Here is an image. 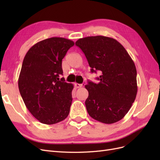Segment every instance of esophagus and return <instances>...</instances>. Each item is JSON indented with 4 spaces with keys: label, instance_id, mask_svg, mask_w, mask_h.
Instances as JSON below:
<instances>
[{
    "label": "esophagus",
    "instance_id": "esophagus-1",
    "mask_svg": "<svg viewBox=\"0 0 160 160\" xmlns=\"http://www.w3.org/2000/svg\"><path fill=\"white\" fill-rule=\"evenodd\" d=\"M75 88H81L82 86H83V85L79 84V83H75Z\"/></svg>",
    "mask_w": 160,
    "mask_h": 160
}]
</instances>
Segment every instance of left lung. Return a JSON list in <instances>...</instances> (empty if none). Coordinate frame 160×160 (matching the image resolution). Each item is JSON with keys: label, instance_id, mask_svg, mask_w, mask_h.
<instances>
[{"label": "left lung", "instance_id": "obj_1", "mask_svg": "<svg viewBox=\"0 0 160 160\" xmlns=\"http://www.w3.org/2000/svg\"><path fill=\"white\" fill-rule=\"evenodd\" d=\"M85 54L91 72L99 71V83L88 81L85 101L91 117L103 123H113L124 118L138 92L137 71L122 44L113 38L93 36L75 42Z\"/></svg>", "mask_w": 160, "mask_h": 160}]
</instances>
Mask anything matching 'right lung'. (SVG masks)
Listing matches in <instances>:
<instances>
[{
  "instance_id": "right-lung-1",
  "label": "right lung",
  "mask_w": 160,
  "mask_h": 160,
  "mask_svg": "<svg viewBox=\"0 0 160 160\" xmlns=\"http://www.w3.org/2000/svg\"><path fill=\"white\" fill-rule=\"evenodd\" d=\"M74 42L52 37L34 45L24 58L18 89L27 108L42 123L52 125L68 116L73 85L65 82L62 59Z\"/></svg>"
}]
</instances>
